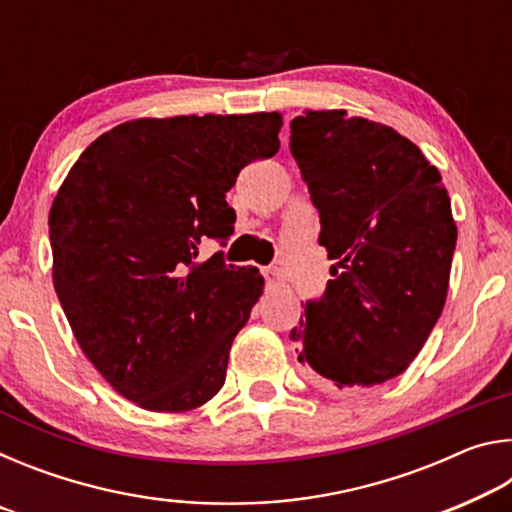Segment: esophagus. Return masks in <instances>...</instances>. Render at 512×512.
<instances>
[{
  "label": "esophagus",
  "mask_w": 512,
  "mask_h": 512,
  "mask_svg": "<svg viewBox=\"0 0 512 512\" xmlns=\"http://www.w3.org/2000/svg\"><path fill=\"white\" fill-rule=\"evenodd\" d=\"M262 275H264V280H266V284L268 287H280L282 284V271L277 266H268V268H262Z\"/></svg>",
  "instance_id": "1"
}]
</instances>
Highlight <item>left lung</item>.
Returning <instances> with one entry per match:
<instances>
[{
    "label": "left lung",
    "instance_id": "1",
    "mask_svg": "<svg viewBox=\"0 0 512 512\" xmlns=\"http://www.w3.org/2000/svg\"><path fill=\"white\" fill-rule=\"evenodd\" d=\"M291 153L334 259L291 329L318 384L350 391L409 368L443 314L456 223L440 171L391 126L345 110L291 121Z\"/></svg>",
    "mask_w": 512,
    "mask_h": 512
}]
</instances>
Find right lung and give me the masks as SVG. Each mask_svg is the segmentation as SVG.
<instances>
[{
    "label": "right lung",
    "instance_id": "1",
    "mask_svg": "<svg viewBox=\"0 0 512 512\" xmlns=\"http://www.w3.org/2000/svg\"><path fill=\"white\" fill-rule=\"evenodd\" d=\"M280 112L133 119L97 137L49 212L54 289L85 357L126 400L180 413L221 391L262 296L255 266L198 259L235 232L225 192L280 149Z\"/></svg>",
    "mask_w": 512,
    "mask_h": 512
}]
</instances>
